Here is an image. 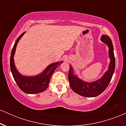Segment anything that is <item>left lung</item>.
Wrapping results in <instances>:
<instances>
[{"label": "left lung", "instance_id": "1", "mask_svg": "<svg viewBox=\"0 0 126 126\" xmlns=\"http://www.w3.org/2000/svg\"><path fill=\"white\" fill-rule=\"evenodd\" d=\"M101 41L107 45L108 56L110 59L108 68L104 74L101 78L95 81L88 82L78 78V75L74 74V70L71 65L69 69V79L70 86L75 93L85 97H95L105 90L110 82L111 78L115 70V57L114 54V48L111 40L107 35L101 36Z\"/></svg>", "mask_w": 126, "mask_h": 126}]
</instances>
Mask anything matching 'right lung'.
<instances>
[{"label": "right lung", "instance_id": "1", "mask_svg": "<svg viewBox=\"0 0 126 126\" xmlns=\"http://www.w3.org/2000/svg\"><path fill=\"white\" fill-rule=\"evenodd\" d=\"M25 32H24L16 40L11 52L10 67L14 80H15L20 89L28 94H35L44 92L48 88L52 75L56 68L63 62H55L49 64L41 73L35 76H24L21 74L15 66L14 55L19 41Z\"/></svg>", "mask_w": 126, "mask_h": 126}]
</instances>
